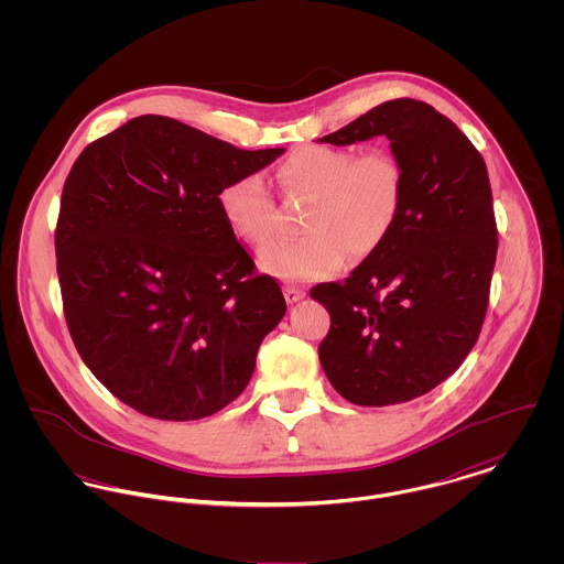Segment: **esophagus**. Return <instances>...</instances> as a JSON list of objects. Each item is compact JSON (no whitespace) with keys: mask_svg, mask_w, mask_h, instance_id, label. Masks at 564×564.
Instances as JSON below:
<instances>
[{"mask_svg":"<svg viewBox=\"0 0 564 564\" xmlns=\"http://www.w3.org/2000/svg\"><path fill=\"white\" fill-rule=\"evenodd\" d=\"M284 297H286L289 304H295V302H300V300L306 297V291L300 289V286H295V284H286V286H284Z\"/></svg>","mask_w":564,"mask_h":564,"instance_id":"1","label":"esophagus"}]
</instances>
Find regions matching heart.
Returning a JSON list of instances; mask_svg holds the SVG:
<instances>
[{"instance_id": "1", "label": "heart", "mask_w": 564, "mask_h": 564, "mask_svg": "<svg viewBox=\"0 0 564 564\" xmlns=\"http://www.w3.org/2000/svg\"><path fill=\"white\" fill-rule=\"evenodd\" d=\"M286 199L308 202L300 239L269 242L258 262L280 280H319L347 258L373 253L391 235L403 197V169L387 150L356 154L343 148H304L275 171ZM221 213L242 241L267 242L278 228V208L258 173L228 182Z\"/></svg>"}]
</instances>
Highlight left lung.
Here are the masks:
<instances>
[{
    "label": "left lung",
    "mask_w": 564,
    "mask_h": 564,
    "mask_svg": "<svg viewBox=\"0 0 564 564\" xmlns=\"http://www.w3.org/2000/svg\"><path fill=\"white\" fill-rule=\"evenodd\" d=\"M387 137L403 169L398 221L345 282L311 297L329 313L319 360L347 402L393 405L447 380L474 349L488 306L497 226L486 164L454 121L393 99L319 139Z\"/></svg>",
    "instance_id": "left-lung-1"
}]
</instances>
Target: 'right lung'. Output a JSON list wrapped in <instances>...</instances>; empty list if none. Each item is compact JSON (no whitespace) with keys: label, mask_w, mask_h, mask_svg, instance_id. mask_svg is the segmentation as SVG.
<instances>
[{"label":"right lung","mask_w":564,"mask_h":564,"mask_svg":"<svg viewBox=\"0 0 564 564\" xmlns=\"http://www.w3.org/2000/svg\"><path fill=\"white\" fill-rule=\"evenodd\" d=\"M282 152H247L143 115L74 162L56 226L65 319L117 400L195 421L245 391L286 302L273 278L256 275L219 193Z\"/></svg>","instance_id":"1"}]
</instances>
